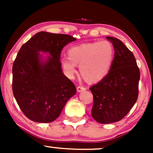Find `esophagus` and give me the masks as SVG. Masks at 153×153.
Returning a JSON list of instances; mask_svg holds the SVG:
<instances>
[{"mask_svg": "<svg viewBox=\"0 0 153 153\" xmlns=\"http://www.w3.org/2000/svg\"><path fill=\"white\" fill-rule=\"evenodd\" d=\"M86 89H87L86 88L82 86V85H80V86H78V88H77V91H78V92H81V91H85Z\"/></svg>", "mask_w": 153, "mask_h": 153, "instance_id": "esophagus-1", "label": "esophagus"}]
</instances>
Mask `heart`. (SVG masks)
<instances>
[{
	"instance_id": "1",
	"label": "heart",
	"mask_w": 153,
	"mask_h": 153,
	"mask_svg": "<svg viewBox=\"0 0 153 153\" xmlns=\"http://www.w3.org/2000/svg\"><path fill=\"white\" fill-rule=\"evenodd\" d=\"M68 57H63L60 62L65 74L73 78L79 65L80 75L87 81L96 82L109 73L114 48L108 40L84 43L72 47L68 51Z\"/></svg>"
}]
</instances>
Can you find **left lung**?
Instances as JSON below:
<instances>
[{
  "mask_svg": "<svg viewBox=\"0 0 153 153\" xmlns=\"http://www.w3.org/2000/svg\"><path fill=\"white\" fill-rule=\"evenodd\" d=\"M114 48V57L108 75L90 88L94 96L91 116L101 124L120 121L138 98L140 70L134 54L118 39L106 36Z\"/></svg>",
  "mask_w": 153,
  "mask_h": 153,
  "instance_id": "obj_1",
  "label": "left lung"
}]
</instances>
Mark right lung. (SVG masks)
<instances>
[{
    "label": "right lung",
    "mask_w": 153,
    "mask_h": 153,
    "mask_svg": "<svg viewBox=\"0 0 153 153\" xmlns=\"http://www.w3.org/2000/svg\"><path fill=\"white\" fill-rule=\"evenodd\" d=\"M75 40L68 34L40 31L19 51L12 69V88L17 103L30 120L53 122L76 94L75 85L64 75L59 61L63 47ZM40 52L49 56L45 58Z\"/></svg>",
    "instance_id": "1"
}]
</instances>
